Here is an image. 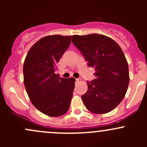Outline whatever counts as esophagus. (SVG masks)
<instances>
[{
	"label": "esophagus",
	"instance_id": "esophagus-1",
	"mask_svg": "<svg viewBox=\"0 0 147 147\" xmlns=\"http://www.w3.org/2000/svg\"><path fill=\"white\" fill-rule=\"evenodd\" d=\"M81 81V79H80V78H77L76 79V82H80Z\"/></svg>",
	"mask_w": 147,
	"mask_h": 147
}]
</instances>
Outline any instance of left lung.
I'll list each match as a JSON object with an SVG mask.
<instances>
[{"label":"left lung","instance_id":"left-lung-1","mask_svg":"<svg viewBox=\"0 0 147 147\" xmlns=\"http://www.w3.org/2000/svg\"><path fill=\"white\" fill-rule=\"evenodd\" d=\"M72 42L95 71L96 79L87 82V92L82 96L84 105L92 113L111 112L124 99L129 82L122 50L114 40L100 34L75 35Z\"/></svg>","mask_w":147,"mask_h":147}]
</instances>
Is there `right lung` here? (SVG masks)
<instances>
[{"label":"right lung","instance_id":"obj_1","mask_svg":"<svg viewBox=\"0 0 147 147\" xmlns=\"http://www.w3.org/2000/svg\"><path fill=\"white\" fill-rule=\"evenodd\" d=\"M72 36L47 35L31 47L23 65V79L30 100L40 112L60 117L69 108L75 79L55 74L56 67Z\"/></svg>","mask_w":147,"mask_h":147}]
</instances>
